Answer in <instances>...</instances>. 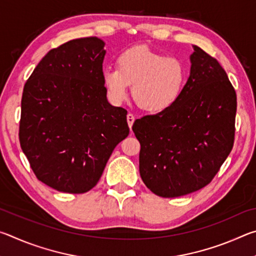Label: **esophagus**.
Wrapping results in <instances>:
<instances>
[{
    "instance_id": "1",
    "label": "esophagus",
    "mask_w": 256,
    "mask_h": 256,
    "mask_svg": "<svg viewBox=\"0 0 256 256\" xmlns=\"http://www.w3.org/2000/svg\"><path fill=\"white\" fill-rule=\"evenodd\" d=\"M126 120H128V126H130V128H132V125H133V123H134V120H136V118H134V115H133V114H131V112H128V116H126Z\"/></svg>"
}]
</instances>
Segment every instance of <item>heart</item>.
Masks as SVG:
<instances>
[{"label": "heart", "instance_id": "obj_1", "mask_svg": "<svg viewBox=\"0 0 256 256\" xmlns=\"http://www.w3.org/2000/svg\"><path fill=\"white\" fill-rule=\"evenodd\" d=\"M118 68H107L102 82L108 97L115 104L128 98V84L141 110L159 112L178 100L188 82V72L183 60L166 56L146 46L126 50L118 58Z\"/></svg>", "mask_w": 256, "mask_h": 256}]
</instances>
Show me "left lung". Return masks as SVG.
Instances as JSON below:
<instances>
[{
  "instance_id": "8db88e82",
  "label": "left lung",
  "mask_w": 256,
  "mask_h": 256,
  "mask_svg": "<svg viewBox=\"0 0 256 256\" xmlns=\"http://www.w3.org/2000/svg\"><path fill=\"white\" fill-rule=\"evenodd\" d=\"M190 73L174 105L134 122L141 144L140 175L162 198L204 188L230 154L235 140L237 97L218 60L194 46Z\"/></svg>"
}]
</instances>
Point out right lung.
<instances>
[{
	"instance_id": "right-lung-1",
	"label": "right lung",
	"mask_w": 256,
	"mask_h": 256,
	"mask_svg": "<svg viewBox=\"0 0 256 256\" xmlns=\"http://www.w3.org/2000/svg\"><path fill=\"white\" fill-rule=\"evenodd\" d=\"M104 46L86 37L50 50L24 86L21 149L37 178L60 192L92 190L130 133L128 112L107 100Z\"/></svg>"
}]
</instances>
